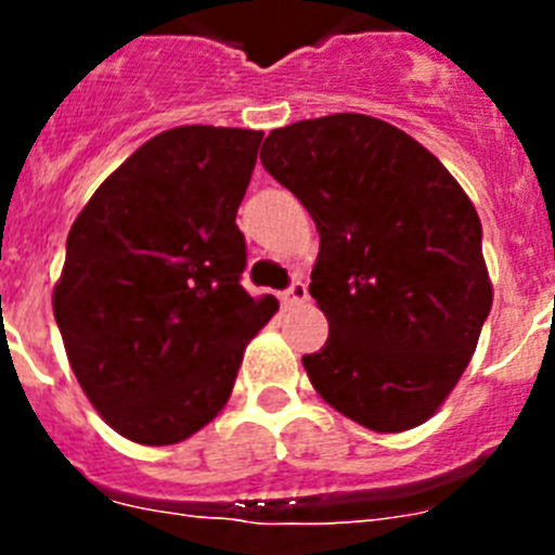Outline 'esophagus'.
Here are the masks:
<instances>
[{"label":"esophagus","instance_id":"1","mask_svg":"<svg viewBox=\"0 0 555 555\" xmlns=\"http://www.w3.org/2000/svg\"><path fill=\"white\" fill-rule=\"evenodd\" d=\"M281 300H283V306H300V302L308 300V286L302 281H294L292 286L283 292Z\"/></svg>","mask_w":555,"mask_h":555}]
</instances>
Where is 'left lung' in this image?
Wrapping results in <instances>:
<instances>
[{"instance_id": "1", "label": "left lung", "mask_w": 555, "mask_h": 555, "mask_svg": "<svg viewBox=\"0 0 555 555\" xmlns=\"http://www.w3.org/2000/svg\"><path fill=\"white\" fill-rule=\"evenodd\" d=\"M261 164L320 233L308 292L331 333L302 356L313 389L377 434L423 425L492 308L475 205L434 152L364 113L272 130Z\"/></svg>"}]
</instances>
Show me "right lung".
Returning a JSON list of instances; mask_svg holds the SVG:
<instances>
[{
  "mask_svg": "<svg viewBox=\"0 0 555 555\" xmlns=\"http://www.w3.org/2000/svg\"><path fill=\"white\" fill-rule=\"evenodd\" d=\"M261 130L171 127L113 171L68 230L52 292L68 364L130 442L178 444L228 403L249 338L278 311L249 297L235 210Z\"/></svg>",
  "mask_w": 555,
  "mask_h": 555,
  "instance_id": "add662e5",
  "label": "right lung"
}]
</instances>
